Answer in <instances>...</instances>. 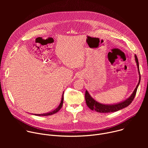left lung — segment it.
Wrapping results in <instances>:
<instances>
[{
  "label": "left lung",
  "mask_w": 148,
  "mask_h": 148,
  "mask_svg": "<svg viewBox=\"0 0 148 148\" xmlns=\"http://www.w3.org/2000/svg\"><path fill=\"white\" fill-rule=\"evenodd\" d=\"M135 61L136 62L138 72L139 74V82L138 84V85L135 88V90L134 91L133 93L132 94V95L126 100L122 101L119 103H118L116 104H112V105H105V104L99 103L97 101H95L94 99H93L92 97L90 95L88 92L86 90V94H85V98H86V103L89 108H90L92 111H95L98 112L108 113V112L118 111L120 110H122L126 107H128L129 105L131 104V103L132 102V101L134 100L136 95L137 89L139 85L140 81V74L139 68V62H138V60L136 55H135Z\"/></svg>",
  "instance_id": "left-lung-1"
}]
</instances>
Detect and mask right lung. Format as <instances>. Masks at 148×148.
<instances>
[{"label": "right lung", "instance_id": "right-lung-1", "mask_svg": "<svg viewBox=\"0 0 148 148\" xmlns=\"http://www.w3.org/2000/svg\"><path fill=\"white\" fill-rule=\"evenodd\" d=\"M63 93H64V92H63ZM63 99H64V95H63V94H62V98L61 99V101H60V103H58V105L55 108H54L51 111H49V112H46V113L41 114H34V115H36L37 116H49V115H53L54 114H56V112H57L61 108V107L62 106V103H63Z\"/></svg>", "mask_w": 148, "mask_h": 148}]
</instances>
